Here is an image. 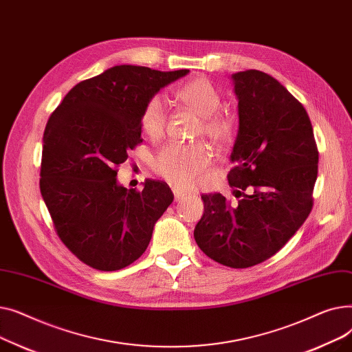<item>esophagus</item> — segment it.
<instances>
[{
  "label": "esophagus",
  "mask_w": 352,
  "mask_h": 352,
  "mask_svg": "<svg viewBox=\"0 0 352 352\" xmlns=\"http://www.w3.org/2000/svg\"><path fill=\"white\" fill-rule=\"evenodd\" d=\"M173 192H174V198H175V201H181V199H184L187 197V192H184L182 190H179V188H173Z\"/></svg>",
  "instance_id": "obj_1"
}]
</instances>
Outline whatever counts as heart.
I'll list each match as a JSON object with an SVG mask.
<instances>
[{"label":"heart","mask_w":352,"mask_h":352,"mask_svg":"<svg viewBox=\"0 0 352 352\" xmlns=\"http://www.w3.org/2000/svg\"><path fill=\"white\" fill-rule=\"evenodd\" d=\"M177 98L201 117L199 133L218 145L227 144L234 134V120L218 113L221 96L204 77L182 84L177 89ZM166 122V108L161 96L148 100L141 116V126L146 135L160 137ZM211 164V153L204 144L168 145L155 157L154 171L179 188L195 187L202 173Z\"/></svg>","instance_id":"b5f03b06"}]
</instances>
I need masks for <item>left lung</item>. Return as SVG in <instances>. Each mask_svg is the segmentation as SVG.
Wrapping results in <instances>:
<instances>
[{
	"label": "left lung",
	"instance_id": "8db88e82",
	"mask_svg": "<svg viewBox=\"0 0 352 352\" xmlns=\"http://www.w3.org/2000/svg\"><path fill=\"white\" fill-rule=\"evenodd\" d=\"M231 80L238 133L228 182L241 199L201 195L204 215L194 238L211 260L248 268L278 252L309 215L318 150L305 108L284 85L256 69Z\"/></svg>",
	"mask_w": 352,
	"mask_h": 352
}]
</instances>
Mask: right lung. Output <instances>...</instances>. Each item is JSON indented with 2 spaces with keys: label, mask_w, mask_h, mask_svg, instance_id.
I'll return each instance as SVG.
<instances>
[{
  "label": "right lung",
  "mask_w": 352,
  "mask_h": 352,
  "mask_svg": "<svg viewBox=\"0 0 352 352\" xmlns=\"http://www.w3.org/2000/svg\"><path fill=\"white\" fill-rule=\"evenodd\" d=\"M188 69L116 65L81 81L50 117L43 137L40 190L61 241L100 271H117L144 254L174 194L146 179L126 190L117 166L142 142L148 100Z\"/></svg>",
  "instance_id": "obj_1"
}]
</instances>
